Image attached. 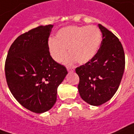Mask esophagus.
Masks as SVG:
<instances>
[{
  "instance_id": "34e87169",
  "label": "esophagus",
  "mask_w": 134,
  "mask_h": 134,
  "mask_svg": "<svg viewBox=\"0 0 134 134\" xmlns=\"http://www.w3.org/2000/svg\"><path fill=\"white\" fill-rule=\"evenodd\" d=\"M67 70L70 72H73L75 70V68L74 67H67Z\"/></svg>"
}]
</instances>
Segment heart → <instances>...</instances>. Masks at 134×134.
Instances as JSON below:
<instances>
[{"mask_svg":"<svg viewBox=\"0 0 134 134\" xmlns=\"http://www.w3.org/2000/svg\"><path fill=\"white\" fill-rule=\"evenodd\" d=\"M102 41V34L96 26H68L58 31L55 39L48 41V49L53 59L61 62L68 53L66 60L70 64L77 60L86 64L94 57Z\"/></svg>","mask_w":134,"mask_h":134,"instance_id":"b5f03b06","label":"heart"}]
</instances>
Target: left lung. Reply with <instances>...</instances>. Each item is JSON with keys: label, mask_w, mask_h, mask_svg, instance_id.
Masks as SVG:
<instances>
[{"label": "left lung", "mask_w": 134, "mask_h": 134, "mask_svg": "<svg viewBox=\"0 0 134 134\" xmlns=\"http://www.w3.org/2000/svg\"><path fill=\"white\" fill-rule=\"evenodd\" d=\"M102 33L100 48L91 60L75 69L78 90L83 100L99 106L112 98L120 86L125 66V53L119 38L99 24Z\"/></svg>", "instance_id": "obj_1"}]
</instances>
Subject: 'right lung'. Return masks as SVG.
<instances>
[{
	"label": "right lung",
	"instance_id": "right-lung-1",
	"mask_svg": "<svg viewBox=\"0 0 134 134\" xmlns=\"http://www.w3.org/2000/svg\"><path fill=\"white\" fill-rule=\"evenodd\" d=\"M53 25L39 26L22 34L9 49L5 77L20 104L35 113L53 108L57 87L68 74L66 67L50 55L48 37Z\"/></svg>",
	"mask_w": 134,
	"mask_h": 134
}]
</instances>
